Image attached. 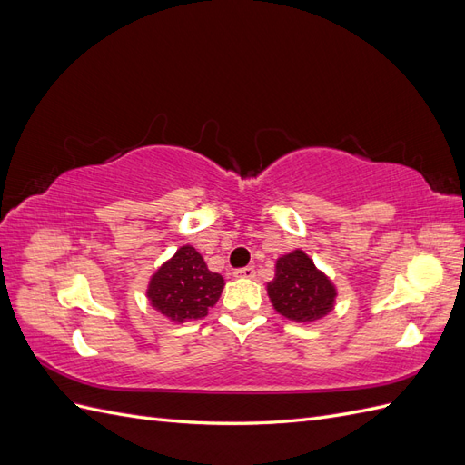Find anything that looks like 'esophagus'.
Instances as JSON below:
<instances>
[{"label": "esophagus", "instance_id": "1", "mask_svg": "<svg viewBox=\"0 0 465 465\" xmlns=\"http://www.w3.org/2000/svg\"><path fill=\"white\" fill-rule=\"evenodd\" d=\"M232 275L234 277H241V279H254L256 277V270L252 265H248V267H241V270H234Z\"/></svg>", "mask_w": 465, "mask_h": 465}]
</instances>
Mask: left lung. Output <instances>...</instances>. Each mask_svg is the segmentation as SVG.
<instances>
[{"label":"left lung","mask_w":465,"mask_h":465,"mask_svg":"<svg viewBox=\"0 0 465 465\" xmlns=\"http://www.w3.org/2000/svg\"><path fill=\"white\" fill-rule=\"evenodd\" d=\"M275 311L292 322L311 323L335 306L337 291L331 279L320 272L302 250H292L275 263V277L267 283Z\"/></svg>","instance_id":"obj_1"}]
</instances>
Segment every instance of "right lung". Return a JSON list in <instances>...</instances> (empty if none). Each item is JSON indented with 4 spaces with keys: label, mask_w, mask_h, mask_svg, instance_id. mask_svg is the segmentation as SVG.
<instances>
[{
    "label": "right lung",
    "mask_w": 465,
    "mask_h": 465,
    "mask_svg": "<svg viewBox=\"0 0 465 465\" xmlns=\"http://www.w3.org/2000/svg\"><path fill=\"white\" fill-rule=\"evenodd\" d=\"M223 287L224 279L209 272L200 252L186 244L153 273L147 299L154 311L171 322L184 323L207 316L209 308L219 301Z\"/></svg>",
    "instance_id": "obj_1"
}]
</instances>
